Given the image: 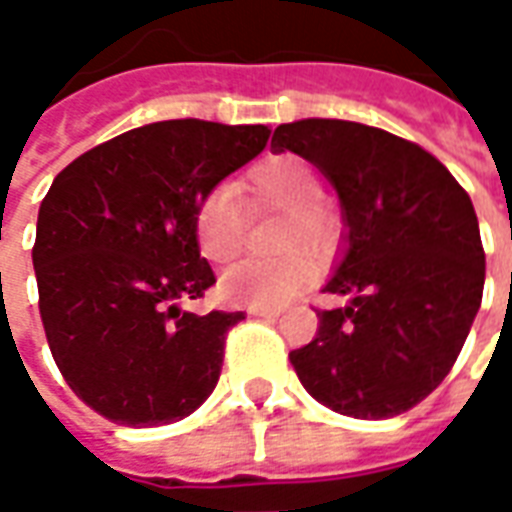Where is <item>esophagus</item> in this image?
I'll use <instances>...</instances> for the list:
<instances>
[{"label":"esophagus","mask_w":512,"mask_h":512,"mask_svg":"<svg viewBox=\"0 0 512 512\" xmlns=\"http://www.w3.org/2000/svg\"><path fill=\"white\" fill-rule=\"evenodd\" d=\"M249 315H255V318H279L282 310H274V307H249Z\"/></svg>","instance_id":"obj_1"}]
</instances>
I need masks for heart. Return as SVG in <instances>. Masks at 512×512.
I'll return each instance as SVG.
<instances>
[{
    "mask_svg": "<svg viewBox=\"0 0 512 512\" xmlns=\"http://www.w3.org/2000/svg\"><path fill=\"white\" fill-rule=\"evenodd\" d=\"M246 194L255 202L285 213L279 224V246H323L334 233L332 213L323 208V183L318 172L299 156H271L257 161L244 178ZM194 235L202 257L227 263L244 244V219L227 186L211 189L194 211ZM312 279V263L304 255L274 260H241L222 277L224 296L249 307H279Z\"/></svg>",
    "mask_w": 512,
    "mask_h": 512,
    "instance_id": "obj_1",
    "label": "heart"
}]
</instances>
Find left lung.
Masks as SVG:
<instances>
[{
    "label": "left lung",
    "mask_w": 512,
    "mask_h": 512,
    "mask_svg": "<svg viewBox=\"0 0 512 512\" xmlns=\"http://www.w3.org/2000/svg\"><path fill=\"white\" fill-rule=\"evenodd\" d=\"M274 153L321 169L343 208V255L323 293L318 334L290 351L318 403L356 419L397 417L436 389L461 354L485 285L469 194L439 158L408 139L348 120H299Z\"/></svg>",
    "instance_id": "left-lung-1"
}]
</instances>
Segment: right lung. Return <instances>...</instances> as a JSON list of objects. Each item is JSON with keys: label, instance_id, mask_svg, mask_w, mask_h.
<instances>
[{"label": "right lung", "instance_id": "right-lung-1", "mask_svg": "<svg viewBox=\"0 0 512 512\" xmlns=\"http://www.w3.org/2000/svg\"><path fill=\"white\" fill-rule=\"evenodd\" d=\"M268 126L164 120L87 150L51 183L32 266L51 356L76 395L128 428L189 417L244 312L180 310L211 288L197 202L266 147Z\"/></svg>", "mask_w": 512, "mask_h": 512}]
</instances>
